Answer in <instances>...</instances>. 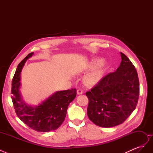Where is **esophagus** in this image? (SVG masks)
Listing matches in <instances>:
<instances>
[{
	"mask_svg": "<svg viewBox=\"0 0 153 153\" xmlns=\"http://www.w3.org/2000/svg\"><path fill=\"white\" fill-rule=\"evenodd\" d=\"M76 93H77V94H83V91L82 90V89H78L77 90V91H76Z\"/></svg>",
	"mask_w": 153,
	"mask_h": 153,
	"instance_id": "obj_1",
	"label": "esophagus"
}]
</instances>
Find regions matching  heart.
<instances>
[{
  "instance_id": "b5f03b06",
  "label": "heart",
  "mask_w": 153,
  "mask_h": 153,
  "mask_svg": "<svg viewBox=\"0 0 153 153\" xmlns=\"http://www.w3.org/2000/svg\"><path fill=\"white\" fill-rule=\"evenodd\" d=\"M101 77H102V71L98 68L88 73L85 77V80L89 84L94 85L100 81Z\"/></svg>"
}]
</instances>
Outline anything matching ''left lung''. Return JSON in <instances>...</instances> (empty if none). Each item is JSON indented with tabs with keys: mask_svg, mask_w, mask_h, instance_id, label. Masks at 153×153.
Wrapping results in <instances>:
<instances>
[{
	"mask_svg": "<svg viewBox=\"0 0 153 153\" xmlns=\"http://www.w3.org/2000/svg\"><path fill=\"white\" fill-rule=\"evenodd\" d=\"M117 70L105 76L91 91L87 115L100 127L110 128L125 121L137 105L139 96V80L136 69L123 53Z\"/></svg>",
	"mask_w": 153,
	"mask_h": 153,
	"instance_id": "8db88e82",
	"label": "left lung"
}]
</instances>
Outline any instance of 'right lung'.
<instances>
[{
  "mask_svg": "<svg viewBox=\"0 0 153 153\" xmlns=\"http://www.w3.org/2000/svg\"><path fill=\"white\" fill-rule=\"evenodd\" d=\"M34 54H28L18 65L12 81L11 99L17 116L27 126L39 132L57 129L65 119L69 104L75 98L76 89L57 91L38 106L27 105L22 98L20 88L22 69L26 61Z\"/></svg>",
  "mask_w": 153,
  "mask_h": 153,
  "instance_id": "add662e5",
  "label": "right lung"
}]
</instances>
